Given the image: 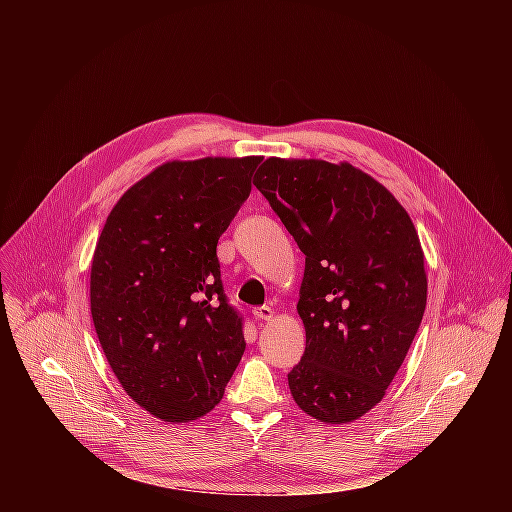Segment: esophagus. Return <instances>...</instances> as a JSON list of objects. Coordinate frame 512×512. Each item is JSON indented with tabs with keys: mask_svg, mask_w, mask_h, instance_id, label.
<instances>
[{
	"mask_svg": "<svg viewBox=\"0 0 512 512\" xmlns=\"http://www.w3.org/2000/svg\"><path fill=\"white\" fill-rule=\"evenodd\" d=\"M253 316H255V320H259V322H269V320L273 318V310H271L269 306H259V308L253 310Z\"/></svg>",
	"mask_w": 512,
	"mask_h": 512,
	"instance_id": "obj_1",
	"label": "esophagus"
}]
</instances>
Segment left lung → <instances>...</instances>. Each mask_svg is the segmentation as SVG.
Instances as JSON below:
<instances>
[{
    "label": "left lung",
    "instance_id": "left-lung-1",
    "mask_svg": "<svg viewBox=\"0 0 512 512\" xmlns=\"http://www.w3.org/2000/svg\"><path fill=\"white\" fill-rule=\"evenodd\" d=\"M253 184L306 255V352L287 375L291 397L314 419L354 421L385 397L425 312L417 231L383 184L346 162L269 158Z\"/></svg>",
    "mask_w": 512,
    "mask_h": 512
}]
</instances>
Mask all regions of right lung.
I'll use <instances>...</instances> for the list:
<instances>
[{"mask_svg":"<svg viewBox=\"0 0 512 512\" xmlns=\"http://www.w3.org/2000/svg\"><path fill=\"white\" fill-rule=\"evenodd\" d=\"M261 160L166 162L119 198L97 241L91 314L101 348L125 393L164 421L214 409L245 352L216 243Z\"/></svg>","mask_w":512,"mask_h":512,"instance_id":"obj_1","label":"right lung"}]
</instances>
